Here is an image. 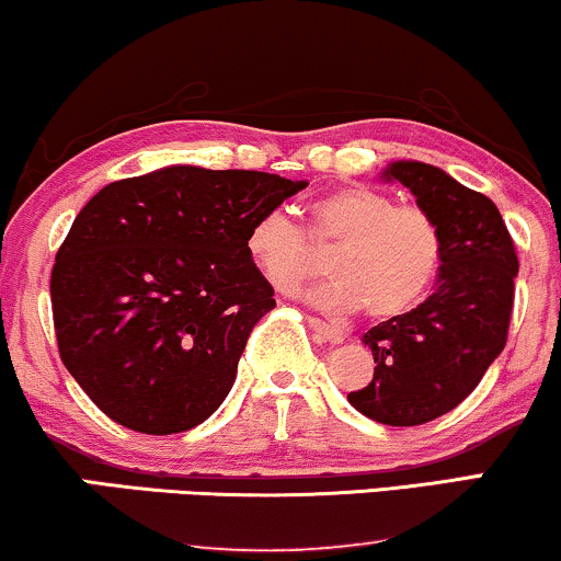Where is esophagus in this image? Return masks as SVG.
<instances>
[{
	"label": "esophagus",
	"mask_w": 561,
	"mask_h": 561,
	"mask_svg": "<svg viewBox=\"0 0 561 561\" xmlns=\"http://www.w3.org/2000/svg\"><path fill=\"white\" fill-rule=\"evenodd\" d=\"M310 325H313V331L321 333L325 342H331V344H342L344 342V333L339 329H333V325H329L325 321H321V318H310Z\"/></svg>",
	"instance_id": "1"
}]
</instances>
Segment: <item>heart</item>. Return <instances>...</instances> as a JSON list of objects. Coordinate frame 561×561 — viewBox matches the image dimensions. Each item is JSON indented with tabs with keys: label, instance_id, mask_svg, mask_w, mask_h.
Returning <instances> with one entry per match:
<instances>
[{
	"label": "heart",
	"instance_id": "heart-1",
	"mask_svg": "<svg viewBox=\"0 0 561 561\" xmlns=\"http://www.w3.org/2000/svg\"><path fill=\"white\" fill-rule=\"evenodd\" d=\"M317 251H331V282L310 300L325 313L365 308L378 321L409 313L427 297L443 264V232L427 209L396 204L370 186H344L310 204L308 236L279 211L248 228L245 251L276 293H295L318 274Z\"/></svg>",
	"mask_w": 561,
	"mask_h": 561
}]
</instances>
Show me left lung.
Instances as JSON below:
<instances>
[{
    "label": "left lung",
    "instance_id": "1",
    "mask_svg": "<svg viewBox=\"0 0 561 561\" xmlns=\"http://www.w3.org/2000/svg\"><path fill=\"white\" fill-rule=\"evenodd\" d=\"M382 179L403 183L435 217L443 264L427 300L365 333L378 365L346 399L375 422L414 427L456 409L505 350L517 253L492 198L445 170L399 160Z\"/></svg>",
    "mask_w": 561,
    "mask_h": 561
}]
</instances>
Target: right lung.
<instances>
[{
  "label": "right lung",
  "mask_w": 561,
  "mask_h": 561,
  "mask_svg": "<svg viewBox=\"0 0 561 561\" xmlns=\"http://www.w3.org/2000/svg\"><path fill=\"white\" fill-rule=\"evenodd\" d=\"M305 181L173 165L113 181L75 217L51 272L61 363L92 403L145 435L219 409L274 289L248 228Z\"/></svg>",
  "instance_id": "obj_1"
}]
</instances>
